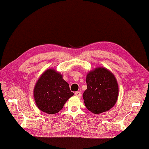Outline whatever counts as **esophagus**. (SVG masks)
I'll return each mask as SVG.
<instances>
[{
  "mask_svg": "<svg viewBox=\"0 0 149 149\" xmlns=\"http://www.w3.org/2000/svg\"><path fill=\"white\" fill-rule=\"evenodd\" d=\"M74 95L76 96H78L79 97H81V93L80 91H76L74 93Z\"/></svg>",
  "mask_w": 149,
  "mask_h": 149,
  "instance_id": "34e87169",
  "label": "esophagus"
}]
</instances>
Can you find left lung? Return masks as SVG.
Masks as SVG:
<instances>
[{"label":"left lung","instance_id":"left-lung-1","mask_svg":"<svg viewBox=\"0 0 149 149\" xmlns=\"http://www.w3.org/2000/svg\"><path fill=\"white\" fill-rule=\"evenodd\" d=\"M87 89L83 97L87 109L94 114L109 111L117 102L119 95L118 81L112 73L99 67L86 76Z\"/></svg>","mask_w":149,"mask_h":149}]
</instances>
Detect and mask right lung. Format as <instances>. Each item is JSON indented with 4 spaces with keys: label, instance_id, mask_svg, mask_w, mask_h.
<instances>
[{
    "label": "right lung",
    "instance_id": "1",
    "mask_svg": "<svg viewBox=\"0 0 149 149\" xmlns=\"http://www.w3.org/2000/svg\"><path fill=\"white\" fill-rule=\"evenodd\" d=\"M73 94L63 75L52 68L43 72L33 90L34 100L38 109L49 114L59 112Z\"/></svg>",
    "mask_w": 149,
    "mask_h": 149
}]
</instances>
